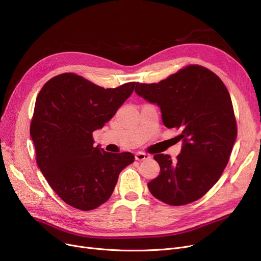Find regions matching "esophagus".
<instances>
[{
	"label": "esophagus",
	"instance_id": "obj_1",
	"mask_svg": "<svg viewBox=\"0 0 261 261\" xmlns=\"http://www.w3.org/2000/svg\"><path fill=\"white\" fill-rule=\"evenodd\" d=\"M149 154H147L145 152H142V151H139L135 153V160L138 161H144V160H147V159H149Z\"/></svg>",
	"mask_w": 261,
	"mask_h": 261
}]
</instances>
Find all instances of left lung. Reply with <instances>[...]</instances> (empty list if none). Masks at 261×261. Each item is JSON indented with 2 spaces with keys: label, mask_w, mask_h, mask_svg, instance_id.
Returning a JSON list of instances; mask_svg holds the SVG:
<instances>
[{
  "label": "left lung",
  "mask_w": 261,
  "mask_h": 261,
  "mask_svg": "<svg viewBox=\"0 0 261 261\" xmlns=\"http://www.w3.org/2000/svg\"><path fill=\"white\" fill-rule=\"evenodd\" d=\"M135 93L161 109L164 126L180 130L176 160L154 154L160 174L150 193L167 205L181 206L205 195L218 182L237 139L230 95L207 68L190 65L159 83H137Z\"/></svg>",
  "instance_id": "left-lung-1"
}]
</instances>
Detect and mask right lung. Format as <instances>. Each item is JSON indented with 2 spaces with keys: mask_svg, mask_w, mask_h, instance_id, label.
Wrapping results in <instances>:
<instances>
[{
  "mask_svg": "<svg viewBox=\"0 0 261 261\" xmlns=\"http://www.w3.org/2000/svg\"><path fill=\"white\" fill-rule=\"evenodd\" d=\"M135 82L103 88L74 73L52 77L39 92L30 133L37 165L66 203L89 211L112 195L131 152H107L94 147L93 132L115 115Z\"/></svg>",
  "mask_w": 261,
  "mask_h": 261,
  "instance_id": "obj_1",
  "label": "right lung"
}]
</instances>
